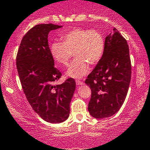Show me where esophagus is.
<instances>
[{
  "label": "esophagus",
  "instance_id": "esophagus-1",
  "mask_svg": "<svg viewBox=\"0 0 150 150\" xmlns=\"http://www.w3.org/2000/svg\"><path fill=\"white\" fill-rule=\"evenodd\" d=\"M76 83L77 86H81V85H83L84 83L83 81H81L79 80H76Z\"/></svg>",
  "mask_w": 150,
  "mask_h": 150
}]
</instances>
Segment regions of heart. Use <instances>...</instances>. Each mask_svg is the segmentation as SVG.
<instances>
[{"label":"heart","mask_w":150,"mask_h":150,"mask_svg":"<svg viewBox=\"0 0 150 150\" xmlns=\"http://www.w3.org/2000/svg\"><path fill=\"white\" fill-rule=\"evenodd\" d=\"M63 42H54L50 52L54 59L61 65H67L73 52L76 57L67 71L71 78L79 79L89 72L91 64L101 59L105 50L103 35L96 30L76 28L62 36Z\"/></svg>","instance_id":"1"}]
</instances>
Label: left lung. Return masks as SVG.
Listing matches in <instances>:
<instances>
[{"mask_svg": "<svg viewBox=\"0 0 150 150\" xmlns=\"http://www.w3.org/2000/svg\"><path fill=\"white\" fill-rule=\"evenodd\" d=\"M131 79V62L127 41L118 30L108 35L105 50L85 83L91 89L88 110L92 117L113 115L123 104Z\"/></svg>", "mask_w": 150, "mask_h": 150, "instance_id": "1", "label": "left lung"}]
</instances>
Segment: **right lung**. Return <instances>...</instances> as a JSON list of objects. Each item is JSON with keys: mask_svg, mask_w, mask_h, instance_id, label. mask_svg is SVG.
<instances>
[{"mask_svg": "<svg viewBox=\"0 0 150 150\" xmlns=\"http://www.w3.org/2000/svg\"><path fill=\"white\" fill-rule=\"evenodd\" d=\"M62 28L54 24L37 25L22 39L16 58L23 91L35 112L44 120L59 123L69 116L70 103L76 88L74 79L54 85L62 74L54 67L48 44L52 30Z\"/></svg>", "mask_w": 150, "mask_h": 150, "instance_id": "1", "label": "right lung"}]
</instances>
